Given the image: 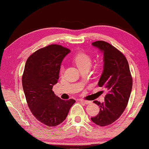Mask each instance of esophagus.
<instances>
[{
    "instance_id": "34e87169",
    "label": "esophagus",
    "mask_w": 149,
    "mask_h": 149,
    "mask_svg": "<svg viewBox=\"0 0 149 149\" xmlns=\"http://www.w3.org/2000/svg\"><path fill=\"white\" fill-rule=\"evenodd\" d=\"M79 102H81V103H84V104H89L90 103H91V102H90V101L84 100H82V99H81V100H79Z\"/></svg>"
}]
</instances>
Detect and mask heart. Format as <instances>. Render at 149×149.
I'll use <instances>...</instances> for the list:
<instances>
[{"label": "heart", "mask_w": 149, "mask_h": 149, "mask_svg": "<svg viewBox=\"0 0 149 149\" xmlns=\"http://www.w3.org/2000/svg\"><path fill=\"white\" fill-rule=\"evenodd\" d=\"M74 61L79 69L81 70L84 68H90L93 62V59L91 55L85 52H79L74 56Z\"/></svg>", "instance_id": "obj_1"}]
</instances>
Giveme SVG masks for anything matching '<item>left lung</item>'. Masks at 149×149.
<instances>
[{
	"label": "left lung",
	"mask_w": 149,
	"mask_h": 149,
	"mask_svg": "<svg viewBox=\"0 0 149 149\" xmlns=\"http://www.w3.org/2000/svg\"><path fill=\"white\" fill-rule=\"evenodd\" d=\"M92 45L104 53V70L98 86L105 87L108 93L104 102H93L100 107V113L91 120L97 125L106 126L118 119L127 106L133 79L127 59L116 47L104 41L93 42Z\"/></svg>",
	"instance_id": "left-lung-1"
}]
</instances>
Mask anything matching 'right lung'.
<instances>
[{
    "label": "right lung",
    "mask_w": 149,
    "mask_h": 149,
    "mask_svg": "<svg viewBox=\"0 0 149 149\" xmlns=\"http://www.w3.org/2000/svg\"><path fill=\"white\" fill-rule=\"evenodd\" d=\"M70 52L52 44L33 53L25 63L22 84L27 105L36 119L47 126L61 124L75 103L72 99L61 100L52 91L59 77L61 63Z\"/></svg>",
    "instance_id": "1"
}]
</instances>
